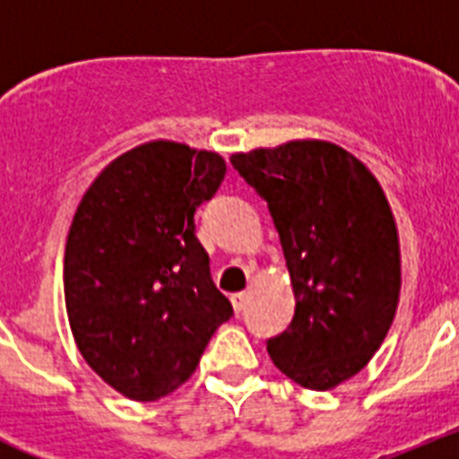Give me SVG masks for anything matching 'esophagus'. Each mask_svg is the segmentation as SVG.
Masks as SVG:
<instances>
[{"label":"esophagus","instance_id":"esophagus-1","mask_svg":"<svg viewBox=\"0 0 459 459\" xmlns=\"http://www.w3.org/2000/svg\"><path fill=\"white\" fill-rule=\"evenodd\" d=\"M248 301H250V291H238V294H232V303H234V310L237 312L246 310Z\"/></svg>","mask_w":459,"mask_h":459}]
</instances>
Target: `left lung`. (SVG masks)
Returning <instances> with one entry per match:
<instances>
[{"instance_id":"left-lung-1","label":"left lung","mask_w":459,"mask_h":459,"mask_svg":"<svg viewBox=\"0 0 459 459\" xmlns=\"http://www.w3.org/2000/svg\"><path fill=\"white\" fill-rule=\"evenodd\" d=\"M269 204L294 287V317L266 340L291 381L328 391L368 366L400 296V246L370 169L331 142L299 140L230 158Z\"/></svg>"}]
</instances>
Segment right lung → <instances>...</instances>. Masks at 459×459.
Segmentation results:
<instances>
[{
    "mask_svg": "<svg viewBox=\"0 0 459 459\" xmlns=\"http://www.w3.org/2000/svg\"><path fill=\"white\" fill-rule=\"evenodd\" d=\"M225 169L213 152L149 142L112 160L75 211L64 255L73 338L131 400L179 388L234 315L195 237V211Z\"/></svg>",
    "mask_w": 459,
    "mask_h": 459,
    "instance_id": "right-lung-1",
    "label": "right lung"
}]
</instances>
